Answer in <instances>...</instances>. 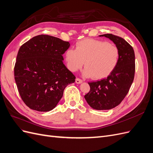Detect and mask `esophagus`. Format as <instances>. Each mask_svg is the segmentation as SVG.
Returning a JSON list of instances; mask_svg holds the SVG:
<instances>
[{
	"label": "esophagus",
	"instance_id": "esophagus-1",
	"mask_svg": "<svg viewBox=\"0 0 153 153\" xmlns=\"http://www.w3.org/2000/svg\"><path fill=\"white\" fill-rule=\"evenodd\" d=\"M82 82H83V80L78 78H76L75 80V82L76 83V84H81V83H82Z\"/></svg>",
	"mask_w": 153,
	"mask_h": 153
}]
</instances>
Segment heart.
Instances as JSON below:
<instances>
[{"mask_svg": "<svg viewBox=\"0 0 153 153\" xmlns=\"http://www.w3.org/2000/svg\"><path fill=\"white\" fill-rule=\"evenodd\" d=\"M120 52L116 46L94 39H84L76 44L75 50L68 49L65 61L69 71L75 72L84 63L83 75L94 79L103 78L117 65Z\"/></svg>", "mask_w": 153, "mask_h": 153, "instance_id": "heart-1", "label": "heart"}]
</instances>
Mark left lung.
<instances>
[{
  "mask_svg": "<svg viewBox=\"0 0 153 153\" xmlns=\"http://www.w3.org/2000/svg\"><path fill=\"white\" fill-rule=\"evenodd\" d=\"M99 36H105L112 41L120 52L116 67L107 78L88 82L90 91L84 96L91 107L105 110L119 105L128 94L135 76V59L133 47L121 37L112 34Z\"/></svg>",
  "mask_w": 153,
  "mask_h": 153,
  "instance_id": "1",
  "label": "left lung"
}]
</instances>
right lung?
<instances>
[{"mask_svg":"<svg viewBox=\"0 0 153 153\" xmlns=\"http://www.w3.org/2000/svg\"><path fill=\"white\" fill-rule=\"evenodd\" d=\"M70 44L48 35H38L18 51L15 79L23 101L30 109L48 112L57 106L75 76L63 63Z\"/></svg>","mask_w":153,"mask_h":153,"instance_id":"obj_1","label":"right lung"}]
</instances>
